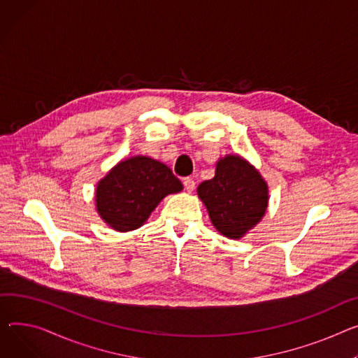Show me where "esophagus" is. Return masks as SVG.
<instances>
[{
    "label": "esophagus",
    "instance_id": "esophagus-1",
    "mask_svg": "<svg viewBox=\"0 0 358 358\" xmlns=\"http://www.w3.org/2000/svg\"><path fill=\"white\" fill-rule=\"evenodd\" d=\"M182 184H184V188L187 189L188 193H193V192H194V188H196V182H194V180H193V178H189V177L184 178Z\"/></svg>",
    "mask_w": 358,
    "mask_h": 358
}]
</instances>
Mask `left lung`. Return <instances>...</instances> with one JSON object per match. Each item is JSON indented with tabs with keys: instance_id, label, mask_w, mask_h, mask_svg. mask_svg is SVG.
<instances>
[{
	"instance_id": "1",
	"label": "left lung",
	"mask_w": 358,
	"mask_h": 358,
	"mask_svg": "<svg viewBox=\"0 0 358 358\" xmlns=\"http://www.w3.org/2000/svg\"><path fill=\"white\" fill-rule=\"evenodd\" d=\"M211 224L229 239L239 241L262 219L269 204V187L259 170L237 154L216 162L211 180L197 187Z\"/></svg>"
}]
</instances>
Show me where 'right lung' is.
Wrapping results in <instances>:
<instances>
[{"instance_id": "1", "label": "right lung", "mask_w": 358, "mask_h": 358, "mask_svg": "<svg viewBox=\"0 0 358 358\" xmlns=\"http://www.w3.org/2000/svg\"><path fill=\"white\" fill-rule=\"evenodd\" d=\"M181 189V181L165 164L135 155L119 161L98 182L94 206L110 229L125 233L141 227L162 199Z\"/></svg>"}]
</instances>
